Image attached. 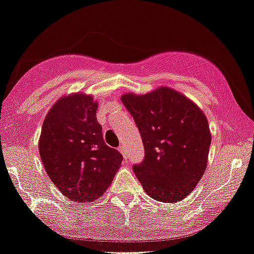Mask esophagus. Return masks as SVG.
Returning a JSON list of instances; mask_svg holds the SVG:
<instances>
[{
  "instance_id": "obj_1",
  "label": "esophagus",
  "mask_w": 254,
  "mask_h": 254,
  "mask_svg": "<svg viewBox=\"0 0 254 254\" xmlns=\"http://www.w3.org/2000/svg\"><path fill=\"white\" fill-rule=\"evenodd\" d=\"M119 150H120V153L123 155V157H124V158H127V148H126V145H124V143H122V145H120V147H119Z\"/></svg>"
}]
</instances>
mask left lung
<instances>
[{"label":"left lung","mask_w":254,"mask_h":254,"mask_svg":"<svg viewBox=\"0 0 254 254\" xmlns=\"http://www.w3.org/2000/svg\"><path fill=\"white\" fill-rule=\"evenodd\" d=\"M141 134L145 157L132 166L151 198L175 203L194 190L207 164L211 145L203 112L177 91L162 86L121 98Z\"/></svg>","instance_id":"left-lung-1"}]
</instances>
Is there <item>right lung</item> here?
I'll list each match as a JSON object with an SVG mask.
<instances>
[{
	"instance_id": "add662e5",
	"label": "right lung",
	"mask_w": 254,
	"mask_h": 254,
	"mask_svg": "<svg viewBox=\"0 0 254 254\" xmlns=\"http://www.w3.org/2000/svg\"><path fill=\"white\" fill-rule=\"evenodd\" d=\"M92 96L60 98L45 117L40 156L57 188L74 202H91L105 194L123 156L106 145Z\"/></svg>"
}]
</instances>
